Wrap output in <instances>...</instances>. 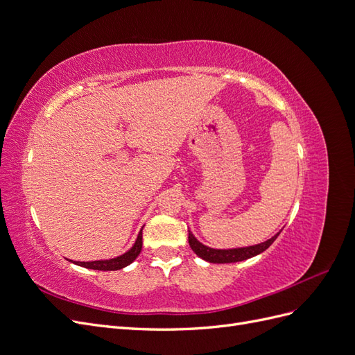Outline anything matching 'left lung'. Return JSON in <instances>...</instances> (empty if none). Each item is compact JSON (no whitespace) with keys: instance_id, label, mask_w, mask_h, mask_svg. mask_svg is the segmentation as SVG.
I'll use <instances>...</instances> for the list:
<instances>
[{"instance_id":"obj_1","label":"left lung","mask_w":355,"mask_h":355,"mask_svg":"<svg viewBox=\"0 0 355 355\" xmlns=\"http://www.w3.org/2000/svg\"><path fill=\"white\" fill-rule=\"evenodd\" d=\"M280 232H277L274 237H271L270 240H266L263 243L247 245V247H237V249H211V247H207L202 243H200L189 230H188V241H189L191 249L194 250V253L200 256L201 259L207 261L210 263H232V262H241L245 259H250V257L256 254H261L275 241V239L280 235Z\"/></svg>"}]
</instances>
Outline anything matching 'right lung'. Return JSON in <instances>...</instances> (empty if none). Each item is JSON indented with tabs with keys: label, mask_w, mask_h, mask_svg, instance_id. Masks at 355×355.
Returning <instances> with one entry per match:
<instances>
[{
	"label": "right lung",
	"mask_w": 355,
	"mask_h": 355,
	"mask_svg": "<svg viewBox=\"0 0 355 355\" xmlns=\"http://www.w3.org/2000/svg\"><path fill=\"white\" fill-rule=\"evenodd\" d=\"M141 250H142V230L137 234V239L132 245V249L120 256L112 257V259L93 261V262H73V263L89 268V270H96V271H116V270H123V268H125L127 265H130L139 256V253H141Z\"/></svg>",
	"instance_id": "right-lung-1"
}]
</instances>
